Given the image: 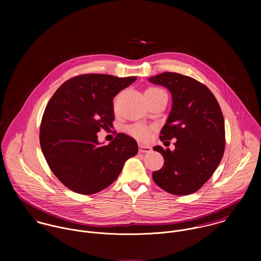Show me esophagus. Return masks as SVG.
I'll return each mask as SVG.
<instances>
[{"label": "esophagus", "mask_w": 261, "mask_h": 261, "mask_svg": "<svg viewBox=\"0 0 261 261\" xmlns=\"http://www.w3.org/2000/svg\"><path fill=\"white\" fill-rule=\"evenodd\" d=\"M140 151L141 152H149L151 150V148L149 146H145V145H140Z\"/></svg>", "instance_id": "1"}]
</instances>
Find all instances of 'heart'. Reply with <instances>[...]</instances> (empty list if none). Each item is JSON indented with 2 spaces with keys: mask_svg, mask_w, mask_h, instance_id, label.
<instances>
[{
  "mask_svg": "<svg viewBox=\"0 0 261 261\" xmlns=\"http://www.w3.org/2000/svg\"><path fill=\"white\" fill-rule=\"evenodd\" d=\"M160 89L158 88H149L146 92H149V91H158ZM127 133L134 137L137 140L140 141H148L150 138V133H151V128L147 126V125H143V124H133L129 125L127 127Z\"/></svg>",
  "mask_w": 261,
  "mask_h": 261,
  "instance_id": "1",
  "label": "heart"
}]
</instances>
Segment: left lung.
Masks as SVG:
<instances>
[{
	"mask_svg": "<svg viewBox=\"0 0 261 261\" xmlns=\"http://www.w3.org/2000/svg\"><path fill=\"white\" fill-rule=\"evenodd\" d=\"M149 81L172 93V110L160 139L177 140L174 150L153 147L165 163L152 173V179L173 195L195 193L211 178L223 156L225 124L220 106L210 89L192 77L164 72Z\"/></svg>",
	"mask_w": 261,
	"mask_h": 261,
	"instance_id": "8db88e82",
	"label": "left lung"
}]
</instances>
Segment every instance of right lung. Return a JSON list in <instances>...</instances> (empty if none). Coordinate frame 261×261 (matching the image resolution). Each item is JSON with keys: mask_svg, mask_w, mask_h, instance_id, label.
<instances>
[{"mask_svg": "<svg viewBox=\"0 0 261 261\" xmlns=\"http://www.w3.org/2000/svg\"><path fill=\"white\" fill-rule=\"evenodd\" d=\"M136 76L82 74L65 81L42 116L40 145L53 174L64 186L82 195L112 185L126 160L138 153L137 142L118 134L111 144L97 141L101 128L112 127L113 97Z\"/></svg>", "mask_w": 261, "mask_h": 261, "instance_id": "right-lung-1", "label": "right lung"}]
</instances>
